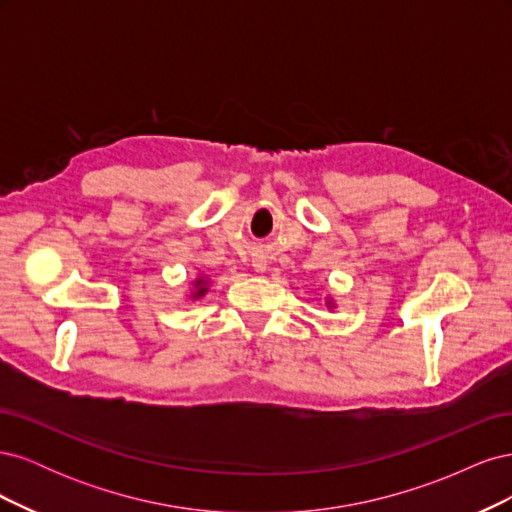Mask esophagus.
Returning a JSON list of instances; mask_svg holds the SVG:
<instances>
[{"label":"esophagus","mask_w":512,"mask_h":512,"mask_svg":"<svg viewBox=\"0 0 512 512\" xmlns=\"http://www.w3.org/2000/svg\"><path fill=\"white\" fill-rule=\"evenodd\" d=\"M258 271H262V269H265V265H262V262H256V265H254Z\"/></svg>","instance_id":"1"}]
</instances>
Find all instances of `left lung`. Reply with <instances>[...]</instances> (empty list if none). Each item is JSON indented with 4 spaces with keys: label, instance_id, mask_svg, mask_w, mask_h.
<instances>
[{
    "label": "left lung",
    "instance_id": "left-lung-1",
    "mask_svg": "<svg viewBox=\"0 0 512 512\" xmlns=\"http://www.w3.org/2000/svg\"><path fill=\"white\" fill-rule=\"evenodd\" d=\"M327 307H333V301H331V299L327 301Z\"/></svg>",
    "mask_w": 512,
    "mask_h": 512
}]
</instances>
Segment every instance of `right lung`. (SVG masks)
Here are the masks:
<instances>
[{
	"instance_id": "add662e5",
	"label": "right lung",
	"mask_w": 512,
	"mask_h": 512,
	"mask_svg": "<svg viewBox=\"0 0 512 512\" xmlns=\"http://www.w3.org/2000/svg\"><path fill=\"white\" fill-rule=\"evenodd\" d=\"M205 292H207V280H205V277H196V282H194V292H192V299L203 297Z\"/></svg>"
}]
</instances>
